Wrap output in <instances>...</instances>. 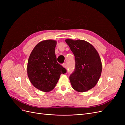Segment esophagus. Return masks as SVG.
I'll return each instance as SVG.
<instances>
[{
    "instance_id": "34e87169",
    "label": "esophagus",
    "mask_w": 125,
    "mask_h": 125,
    "mask_svg": "<svg viewBox=\"0 0 125 125\" xmlns=\"http://www.w3.org/2000/svg\"><path fill=\"white\" fill-rule=\"evenodd\" d=\"M62 66H63V67L64 68H66V69L67 68V65L66 63H63V65H62Z\"/></svg>"
}]
</instances>
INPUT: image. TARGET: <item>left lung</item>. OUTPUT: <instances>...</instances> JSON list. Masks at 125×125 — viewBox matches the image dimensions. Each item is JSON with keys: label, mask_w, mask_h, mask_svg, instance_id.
<instances>
[{"label": "left lung", "mask_w": 125, "mask_h": 125, "mask_svg": "<svg viewBox=\"0 0 125 125\" xmlns=\"http://www.w3.org/2000/svg\"><path fill=\"white\" fill-rule=\"evenodd\" d=\"M73 53L75 69L69 77L73 88L84 92L95 86L101 77L102 65L100 57L93 45L84 40H65Z\"/></svg>", "instance_id": "left-lung-1"}]
</instances>
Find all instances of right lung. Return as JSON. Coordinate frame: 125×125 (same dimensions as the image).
Instances as JSON below:
<instances>
[{
    "mask_svg": "<svg viewBox=\"0 0 125 125\" xmlns=\"http://www.w3.org/2000/svg\"><path fill=\"white\" fill-rule=\"evenodd\" d=\"M57 42L45 40L37 44L28 62L27 73L30 82L37 89L51 91L55 87L60 74L66 69L57 62L55 49Z\"/></svg>",
    "mask_w": 125,
    "mask_h": 125,
    "instance_id": "1",
    "label": "right lung"
}]
</instances>
